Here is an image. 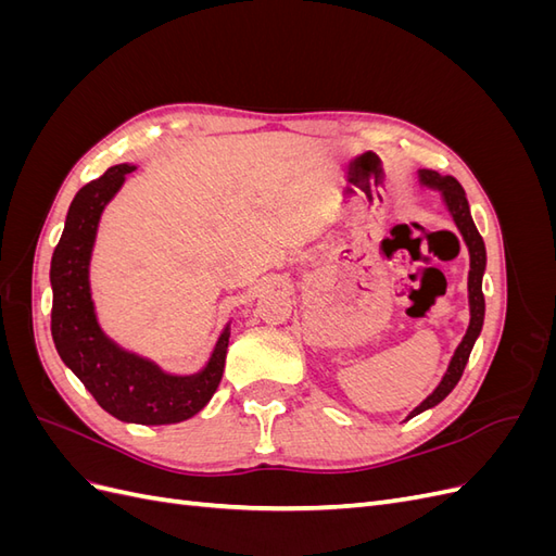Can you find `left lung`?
Listing matches in <instances>:
<instances>
[{
  "instance_id": "1",
  "label": "left lung",
  "mask_w": 556,
  "mask_h": 556,
  "mask_svg": "<svg viewBox=\"0 0 556 556\" xmlns=\"http://www.w3.org/2000/svg\"><path fill=\"white\" fill-rule=\"evenodd\" d=\"M419 180L422 185H429V188L441 190L445 204L454 217V223H457V229L462 231V237L468 245V255H470V271H468V304H470V323L466 329V336L462 339L459 348L454 350V357L447 366V371L441 380V384L435 387V390L419 403V406L410 413V417L419 415L427 408H433L435 403H441L452 390L454 384L459 382L466 362L470 357V350L476 345V339L480 336L482 323H484V294H482V274H484V264H486V252H484V241L476 229L473 217H470V208H468V201L464 194V188L459 185L457 178L452 176H439L435 172L422 169L419 172Z\"/></svg>"
}]
</instances>
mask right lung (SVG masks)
Segmentation results:
<instances>
[{
	"label": "right lung",
	"mask_w": 556,
	"mask_h": 556,
	"mask_svg": "<svg viewBox=\"0 0 556 556\" xmlns=\"http://www.w3.org/2000/svg\"><path fill=\"white\" fill-rule=\"evenodd\" d=\"M134 169L137 166L115 164L76 192L50 262V331L62 362L106 413L134 425H176L204 408L220 384L229 327L217 339L204 371L194 376L164 374L153 362L117 348L99 329L88 278L97 225Z\"/></svg>",
	"instance_id": "add662e5"
}]
</instances>
